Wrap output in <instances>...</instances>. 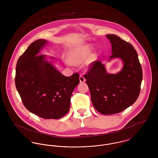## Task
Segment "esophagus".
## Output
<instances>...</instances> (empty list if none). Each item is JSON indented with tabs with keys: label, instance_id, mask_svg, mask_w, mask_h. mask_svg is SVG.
I'll return each instance as SVG.
<instances>
[{
	"label": "esophagus",
	"instance_id": "esophagus-1",
	"mask_svg": "<svg viewBox=\"0 0 158 158\" xmlns=\"http://www.w3.org/2000/svg\"><path fill=\"white\" fill-rule=\"evenodd\" d=\"M80 83H84L85 81V78H84L83 76H82V75L80 76Z\"/></svg>",
	"mask_w": 158,
	"mask_h": 158
}]
</instances>
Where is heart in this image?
I'll return each mask as SVG.
<instances>
[{"mask_svg": "<svg viewBox=\"0 0 158 158\" xmlns=\"http://www.w3.org/2000/svg\"><path fill=\"white\" fill-rule=\"evenodd\" d=\"M91 46L89 44L82 45L75 48L69 52L68 55V62L73 65H80L83 64L88 58L90 54ZM91 60L95 59V56H91Z\"/></svg>", "mask_w": 158, "mask_h": 158, "instance_id": "obj_1", "label": "heart"}]
</instances>
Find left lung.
I'll list each match as a JSON object with an SVG mask.
<instances>
[{
	"mask_svg": "<svg viewBox=\"0 0 158 158\" xmlns=\"http://www.w3.org/2000/svg\"><path fill=\"white\" fill-rule=\"evenodd\" d=\"M112 45L110 59L120 58L123 63L117 74L108 73L104 64L95 61L84 75L95 109L104 115L120 113L137 99L142 80V70L137 53L130 43L115 35H107Z\"/></svg>",
	"mask_w": 158,
	"mask_h": 158,
	"instance_id": "left-lung-1",
	"label": "left lung"
}]
</instances>
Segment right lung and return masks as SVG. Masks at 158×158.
<instances>
[{
  "label": "right lung",
  "instance_id": "1",
  "mask_svg": "<svg viewBox=\"0 0 158 158\" xmlns=\"http://www.w3.org/2000/svg\"><path fill=\"white\" fill-rule=\"evenodd\" d=\"M47 43L40 39L29 45L18 60L15 85L24 106L46 119H58L68 113L70 97L79 84V75L65 77L44 55H39Z\"/></svg>",
  "mask_w": 158,
  "mask_h": 158
}]
</instances>
